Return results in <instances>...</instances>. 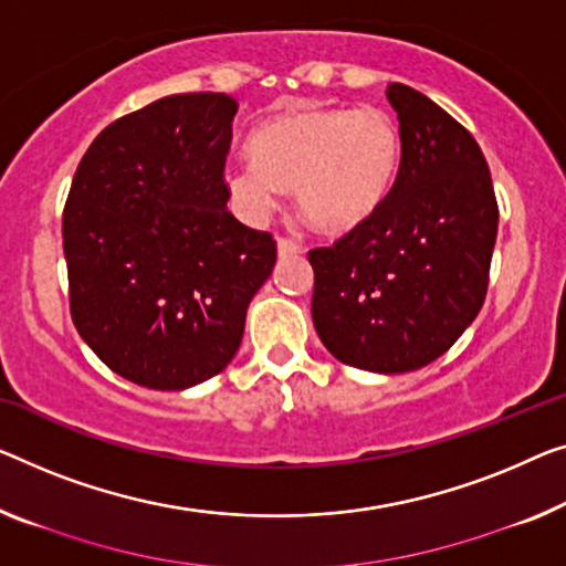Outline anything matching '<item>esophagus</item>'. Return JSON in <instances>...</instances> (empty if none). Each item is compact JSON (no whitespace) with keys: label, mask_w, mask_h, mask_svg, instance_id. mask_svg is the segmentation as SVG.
I'll return each instance as SVG.
<instances>
[{"label":"esophagus","mask_w":566,"mask_h":566,"mask_svg":"<svg viewBox=\"0 0 566 566\" xmlns=\"http://www.w3.org/2000/svg\"><path fill=\"white\" fill-rule=\"evenodd\" d=\"M276 251H280V256H294L300 254L302 247L290 239H276Z\"/></svg>","instance_id":"34e87169"}]
</instances>
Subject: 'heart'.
<instances>
[{
  "mask_svg": "<svg viewBox=\"0 0 566 566\" xmlns=\"http://www.w3.org/2000/svg\"><path fill=\"white\" fill-rule=\"evenodd\" d=\"M247 151L251 165L223 175L243 218L266 221L280 190H294L302 221L337 239L364 229L389 198L401 132L381 108H302L261 122Z\"/></svg>",
  "mask_w": 566,
  "mask_h": 566,
  "instance_id": "obj_1",
  "label": "heart"
}]
</instances>
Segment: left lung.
Masks as SVG:
<instances>
[{"label":"left lung","instance_id":"obj_1","mask_svg":"<svg viewBox=\"0 0 566 566\" xmlns=\"http://www.w3.org/2000/svg\"><path fill=\"white\" fill-rule=\"evenodd\" d=\"M401 165L381 210L312 249V323L345 366L407 374L452 348L478 317L499 202L478 142L419 91L391 83Z\"/></svg>","mask_w":566,"mask_h":566}]
</instances>
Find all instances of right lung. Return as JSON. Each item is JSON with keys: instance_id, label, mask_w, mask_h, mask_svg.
Here are the masks:
<instances>
[{"instance_id": "right-lung-1", "label": "right lung", "mask_w": 566, "mask_h": 566, "mask_svg": "<svg viewBox=\"0 0 566 566\" xmlns=\"http://www.w3.org/2000/svg\"><path fill=\"white\" fill-rule=\"evenodd\" d=\"M239 104L177 94L108 124L63 210L75 331L104 364L157 391L231 364L276 243L229 213L223 182Z\"/></svg>"}]
</instances>
